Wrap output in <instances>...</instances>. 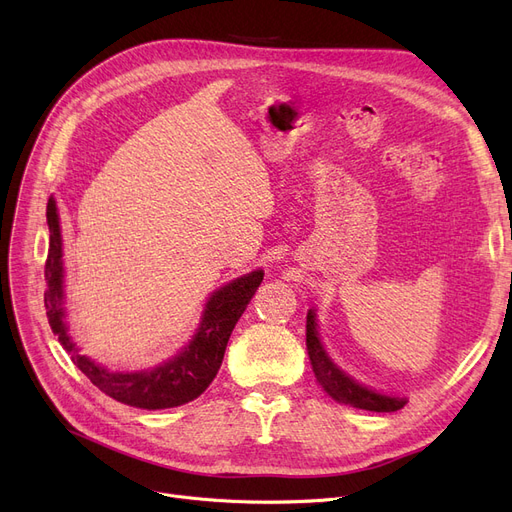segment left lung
<instances>
[{"mask_svg": "<svg viewBox=\"0 0 512 512\" xmlns=\"http://www.w3.org/2000/svg\"><path fill=\"white\" fill-rule=\"evenodd\" d=\"M307 353H309V361L319 386L324 388L334 400L342 402V405L375 411V413H394L405 407L407 400L390 398L373 390H367L365 386H359L330 361L324 346L319 342L313 309H309L307 313Z\"/></svg>", "mask_w": 512, "mask_h": 512, "instance_id": "8db88e82", "label": "left lung"}]
</instances>
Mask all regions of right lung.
I'll list each match as a JSON object with an SVG mask.
<instances>
[{
  "label": "right lung",
  "mask_w": 512,
  "mask_h": 512,
  "mask_svg": "<svg viewBox=\"0 0 512 512\" xmlns=\"http://www.w3.org/2000/svg\"><path fill=\"white\" fill-rule=\"evenodd\" d=\"M49 251L45 259V309L51 330L58 334L62 346L72 355V363L83 371L107 396L137 409H170L180 407L201 396L218 373L228 338L238 317L247 309L255 290L263 280V272H251L211 294L201 321V328L184 351L151 371L112 373L76 351V344L66 334L62 307V236L56 201L47 203Z\"/></svg>",
  "instance_id": "obj_1"
}]
</instances>
